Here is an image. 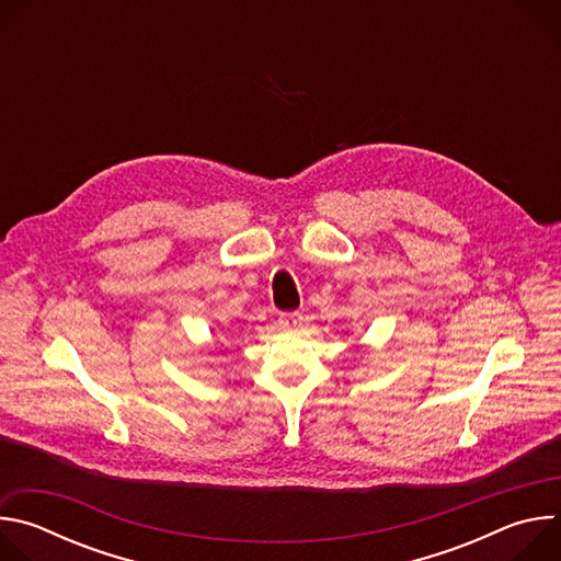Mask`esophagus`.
Returning a JSON list of instances; mask_svg holds the SVG:
<instances>
[{"instance_id":"esophagus-1","label":"esophagus","mask_w":561,"mask_h":561,"mask_svg":"<svg viewBox=\"0 0 561 561\" xmlns=\"http://www.w3.org/2000/svg\"><path fill=\"white\" fill-rule=\"evenodd\" d=\"M304 324V314L299 310L293 312H282L279 314V327L282 329H299Z\"/></svg>"}]
</instances>
